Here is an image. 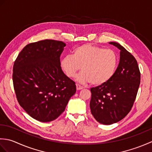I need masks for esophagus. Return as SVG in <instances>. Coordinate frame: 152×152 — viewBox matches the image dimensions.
Wrapping results in <instances>:
<instances>
[{
    "label": "esophagus",
    "mask_w": 152,
    "mask_h": 152,
    "mask_svg": "<svg viewBox=\"0 0 152 152\" xmlns=\"http://www.w3.org/2000/svg\"><path fill=\"white\" fill-rule=\"evenodd\" d=\"M76 89L77 90H81V89H82L83 88L82 86H80L79 84H76Z\"/></svg>",
    "instance_id": "obj_1"
}]
</instances>
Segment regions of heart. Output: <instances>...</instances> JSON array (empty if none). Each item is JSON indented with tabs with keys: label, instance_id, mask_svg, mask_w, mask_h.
I'll return each mask as SVG.
<instances>
[{
	"label": "heart",
	"instance_id": "heart-1",
	"mask_svg": "<svg viewBox=\"0 0 152 152\" xmlns=\"http://www.w3.org/2000/svg\"><path fill=\"white\" fill-rule=\"evenodd\" d=\"M118 58L114 50L89 44L76 47L72 56L61 60V67L69 78H74L82 68L76 80L82 83H91L99 86L108 82L114 75Z\"/></svg>",
	"mask_w": 152,
	"mask_h": 152
}]
</instances>
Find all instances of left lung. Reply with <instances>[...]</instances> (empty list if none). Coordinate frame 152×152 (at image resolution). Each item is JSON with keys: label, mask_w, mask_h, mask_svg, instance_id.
Wrapping results in <instances>:
<instances>
[{"label": "left lung", "mask_w": 152, "mask_h": 152, "mask_svg": "<svg viewBox=\"0 0 152 152\" xmlns=\"http://www.w3.org/2000/svg\"><path fill=\"white\" fill-rule=\"evenodd\" d=\"M109 44L120 50L118 66L108 82L91 88L90 101L93 117L104 125L118 122L129 114L140 83V70L134 57L118 43Z\"/></svg>", "instance_id": "8db88e82"}]
</instances>
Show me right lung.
I'll list each match as a JSON object with an SVG mask.
<instances>
[{
	"instance_id": "add662e5",
	"label": "right lung",
	"mask_w": 152,
	"mask_h": 152,
	"mask_svg": "<svg viewBox=\"0 0 152 152\" xmlns=\"http://www.w3.org/2000/svg\"><path fill=\"white\" fill-rule=\"evenodd\" d=\"M66 44L44 40L25 46L13 66V83L19 104L41 122L57 119L75 94V82L63 72L60 56Z\"/></svg>"
}]
</instances>
